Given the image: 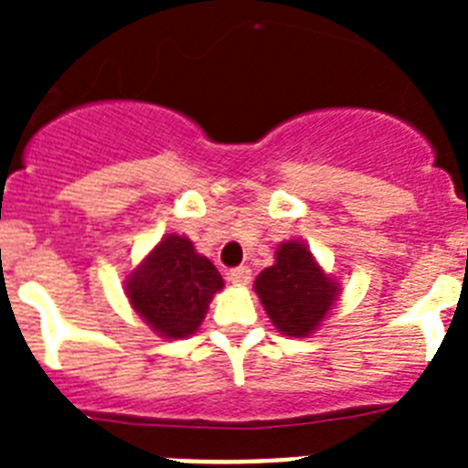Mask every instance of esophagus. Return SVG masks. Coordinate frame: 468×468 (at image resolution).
<instances>
[{
  "mask_svg": "<svg viewBox=\"0 0 468 468\" xmlns=\"http://www.w3.org/2000/svg\"><path fill=\"white\" fill-rule=\"evenodd\" d=\"M229 281L234 285H248L250 283V270L248 267H234V270L229 271Z\"/></svg>",
  "mask_w": 468,
  "mask_h": 468,
  "instance_id": "34e87169",
  "label": "esophagus"
}]
</instances>
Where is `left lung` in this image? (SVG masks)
<instances>
[{"label": "left lung", "instance_id": "left-lung-1", "mask_svg": "<svg viewBox=\"0 0 468 468\" xmlns=\"http://www.w3.org/2000/svg\"><path fill=\"white\" fill-rule=\"evenodd\" d=\"M255 292L279 333L307 337L333 309L340 285L304 243L285 241L276 248V262L255 279Z\"/></svg>", "mask_w": 468, "mask_h": 468}]
</instances>
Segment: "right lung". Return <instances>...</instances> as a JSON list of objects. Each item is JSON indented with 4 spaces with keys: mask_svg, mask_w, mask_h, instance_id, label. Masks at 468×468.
I'll return each mask as SVG.
<instances>
[{
    "mask_svg": "<svg viewBox=\"0 0 468 468\" xmlns=\"http://www.w3.org/2000/svg\"><path fill=\"white\" fill-rule=\"evenodd\" d=\"M222 276L187 237L166 234L126 279L131 307L166 340H183L198 330L208 304L222 291Z\"/></svg>",
    "mask_w": 468,
    "mask_h": 468,
    "instance_id": "add662e5",
    "label": "right lung"
}]
</instances>
